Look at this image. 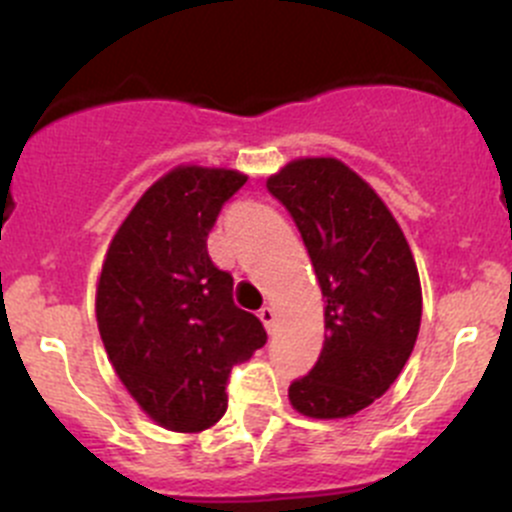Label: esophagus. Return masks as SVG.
<instances>
[{
    "mask_svg": "<svg viewBox=\"0 0 512 512\" xmlns=\"http://www.w3.org/2000/svg\"><path fill=\"white\" fill-rule=\"evenodd\" d=\"M257 317L262 319V324H265L267 332H272V327H275V309H272L270 304H265V307H262L260 312H257Z\"/></svg>",
    "mask_w": 512,
    "mask_h": 512,
    "instance_id": "1",
    "label": "esophagus"
}]
</instances>
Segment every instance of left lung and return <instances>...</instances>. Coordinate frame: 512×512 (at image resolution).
<instances>
[{"label": "left lung", "mask_w": 512, "mask_h": 512, "mask_svg": "<svg viewBox=\"0 0 512 512\" xmlns=\"http://www.w3.org/2000/svg\"><path fill=\"white\" fill-rule=\"evenodd\" d=\"M267 190L302 232L324 297V347L289 401L312 418L352 416L386 394L414 352V255L384 200L342 160H292Z\"/></svg>", "instance_id": "1"}]
</instances>
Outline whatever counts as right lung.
<instances>
[{
    "mask_svg": "<svg viewBox=\"0 0 512 512\" xmlns=\"http://www.w3.org/2000/svg\"><path fill=\"white\" fill-rule=\"evenodd\" d=\"M247 175L178 165L143 193L113 235L96 289V319L118 379L163 428L205 431L227 409L237 361L265 347L255 314L232 302L208 235Z\"/></svg>",
    "mask_w": 512,
    "mask_h": 512,
    "instance_id": "1",
    "label": "right lung"
}]
</instances>
